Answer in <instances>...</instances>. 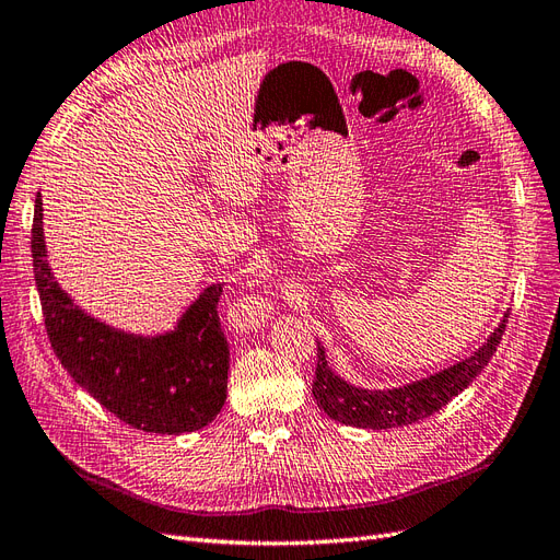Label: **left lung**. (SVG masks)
<instances>
[{"label":"left lung","mask_w":560,"mask_h":560,"mask_svg":"<svg viewBox=\"0 0 560 560\" xmlns=\"http://www.w3.org/2000/svg\"><path fill=\"white\" fill-rule=\"evenodd\" d=\"M509 322V312L502 324L494 328L483 347L474 351V357L459 361L451 369H445L427 380L412 382V385L387 389V392H369L361 387H351L349 382L335 375L328 369L324 347H316V371L312 382V394L330 420H338L349 427L361 429H396L412 422H420L429 415L439 412L453 396L465 392L474 377L481 373L492 359L504 335Z\"/></svg>","instance_id":"obj_1"}]
</instances>
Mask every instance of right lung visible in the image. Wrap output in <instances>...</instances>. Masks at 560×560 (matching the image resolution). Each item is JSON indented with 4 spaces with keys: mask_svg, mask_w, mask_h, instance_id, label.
<instances>
[{
    "mask_svg": "<svg viewBox=\"0 0 560 560\" xmlns=\"http://www.w3.org/2000/svg\"><path fill=\"white\" fill-rule=\"evenodd\" d=\"M32 267L54 354L115 418L150 434H185L209 424L225 406L230 345L218 316L222 283L209 285L178 328L156 338L95 322L60 291L46 262L39 191Z\"/></svg>",
    "mask_w": 560,
    "mask_h": 560,
    "instance_id": "right-lung-1",
    "label": "right lung"
}]
</instances>
